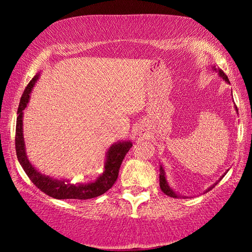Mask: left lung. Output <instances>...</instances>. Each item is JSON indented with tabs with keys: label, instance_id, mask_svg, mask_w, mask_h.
Masks as SVG:
<instances>
[{
	"label": "left lung",
	"instance_id": "obj_1",
	"mask_svg": "<svg viewBox=\"0 0 252 252\" xmlns=\"http://www.w3.org/2000/svg\"><path fill=\"white\" fill-rule=\"evenodd\" d=\"M213 68V70H217V72H219V74H220V77H222L223 78V80L225 82H227V83H229V81H228V78H227V76L225 73H224L221 69H216L215 67H212ZM235 108H236V110H237V107H235ZM238 111V110H237ZM226 173V172H225ZM224 173V174H225ZM222 178H224V175H222L221 178H220V180H222ZM159 184H160V189H161V190L164 192L165 195L167 196H170V197H173V198H181V196L180 195H178L176 194V192L171 189V187L169 186V184H168V182H167V180H165V175H164V170H163V168H162V165H160V174H159ZM217 185V183L216 184H213L211 187H209V189L206 190V191H209L210 189H212L213 187H215Z\"/></svg>",
	"mask_w": 252,
	"mask_h": 252
}]
</instances>
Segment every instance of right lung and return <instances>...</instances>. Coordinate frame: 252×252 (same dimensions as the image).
<instances>
[{
  "instance_id": "obj_1",
  "label": "right lung",
  "mask_w": 252,
  "mask_h": 252,
  "mask_svg": "<svg viewBox=\"0 0 252 252\" xmlns=\"http://www.w3.org/2000/svg\"><path fill=\"white\" fill-rule=\"evenodd\" d=\"M39 79V73L32 78L29 84L25 89L23 96L20 98V103L18 107V117L16 122V135H15V147L16 155H17L18 161L21 167L25 170L26 174L29 176L32 183L37 189L45 192L56 199H79L87 200L91 198L98 197L103 195L108 189H110L112 185L119 175L120 165L125 159L126 153L132 147V142L125 141L116 143L111 145L106 155L105 170L103 174H100L97 179L93 182L84 184H72L68 180H56L50 178V176L40 173L33 165L29 161L26 154V147L24 142V133H23V115L24 109L27 107L29 101L30 93L33 88L36 80Z\"/></svg>"
}]
</instances>
